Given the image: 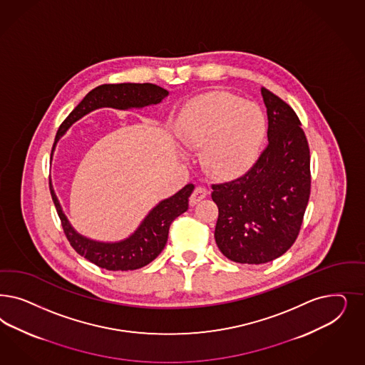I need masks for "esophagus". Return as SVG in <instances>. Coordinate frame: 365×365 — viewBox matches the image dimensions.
I'll return each instance as SVG.
<instances>
[{"label": "esophagus", "mask_w": 365, "mask_h": 365, "mask_svg": "<svg viewBox=\"0 0 365 365\" xmlns=\"http://www.w3.org/2000/svg\"><path fill=\"white\" fill-rule=\"evenodd\" d=\"M207 195H208V189L204 188V187H197V188L193 190V193H192V196H190V199H189V204H190V205L197 204V202L202 200Z\"/></svg>", "instance_id": "esophagus-1"}]
</instances>
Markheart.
<instances>
[{"label": "heart", "instance_id": "1", "mask_svg": "<svg viewBox=\"0 0 365 365\" xmlns=\"http://www.w3.org/2000/svg\"><path fill=\"white\" fill-rule=\"evenodd\" d=\"M175 130L184 145L202 146V165L212 176L232 180L255 163L267 122L258 105L231 93H211L184 106Z\"/></svg>", "mask_w": 365, "mask_h": 365}]
</instances>
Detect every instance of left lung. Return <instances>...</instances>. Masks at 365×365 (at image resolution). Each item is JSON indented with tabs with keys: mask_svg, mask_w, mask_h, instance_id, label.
Wrapping results in <instances>:
<instances>
[{
	"mask_svg": "<svg viewBox=\"0 0 365 365\" xmlns=\"http://www.w3.org/2000/svg\"><path fill=\"white\" fill-rule=\"evenodd\" d=\"M269 143L236 180L212 184L219 208L215 240L224 257L247 264L279 258L294 245L310 196V149L301 120L262 87Z\"/></svg>",
	"mask_w": 365,
	"mask_h": 365,
	"instance_id": "obj_1",
	"label": "left lung"
}]
</instances>
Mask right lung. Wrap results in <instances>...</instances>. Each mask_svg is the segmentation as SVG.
<instances>
[{
    "label": "right lung",
    "instance_id": "right-lung-1",
    "mask_svg": "<svg viewBox=\"0 0 365 365\" xmlns=\"http://www.w3.org/2000/svg\"><path fill=\"white\" fill-rule=\"evenodd\" d=\"M168 94L169 93L165 88L153 83H120L98 86L86 95L82 102L63 120L56 133L52 152L66 130L75 120L81 119L95 108L111 106L123 110L130 107L149 106L160 103ZM193 189L195 187L188 184L180 192H177L175 196L161 201L145 217L138 230L129 239L119 243H99L83 237L73 231L60 208L59 201L52 185L49 184L52 200L56 207L64 235L68 239L71 247L98 267L110 271L137 270L157 258L166 245L170 224L181 213L188 210L189 196L192 195Z\"/></svg>",
    "mask_w": 365,
    "mask_h": 365
}]
</instances>
